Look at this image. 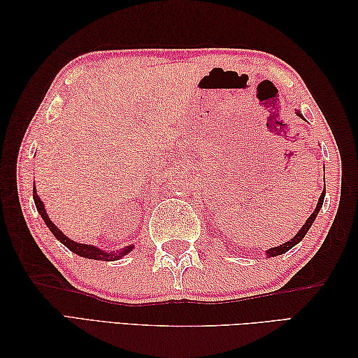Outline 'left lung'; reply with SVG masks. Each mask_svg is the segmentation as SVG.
Returning a JSON list of instances; mask_svg holds the SVG:
<instances>
[{
  "mask_svg": "<svg viewBox=\"0 0 358 358\" xmlns=\"http://www.w3.org/2000/svg\"><path fill=\"white\" fill-rule=\"evenodd\" d=\"M296 115L301 117L299 112H296ZM301 118H303V117H301ZM324 192H326V186H324V189H323V192H322V195H320V199H318V203H317V208H315V210H314V214L310 215V217L306 220V223L303 224V227H301V229L299 231V234H296L295 237H294L292 240H289L287 243H283V245H280V246H277V248H272V249H269V250H266V254H268V257H275V255H281V254H285V252H287L289 249L294 248V246L296 245V243H300L303 238H305V235L308 234L309 227L313 226V223H314V220H315L317 214H318V212H320V208L323 206Z\"/></svg>",
  "mask_w": 358,
  "mask_h": 358,
  "instance_id": "left-lung-1",
  "label": "left lung"
}]
</instances>
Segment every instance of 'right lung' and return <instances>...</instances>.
<instances>
[{
  "label": "right lung",
  "mask_w": 358,
  "mask_h": 358,
  "mask_svg": "<svg viewBox=\"0 0 358 358\" xmlns=\"http://www.w3.org/2000/svg\"><path fill=\"white\" fill-rule=\"evenodd\" d=\"M35 185V183H34ZM34 201H35V206H36V210L40 212V215L43 217L44 223L48 224V227L50 229V232L55 235L57 240H59L63 243V245L72 250V252H75L80 257H85V258H90V260H103V262H113V260H118V258H121L123 255L129 254L132 250V246H126L123 249H120L118 252H104V250L98 249L95 246H90V245H83V243H77V241H72L71 238H67L66 235L58 229V227L53 224L50 222V218L48 217V214H45V209H44V204L43 201L40 200V196L36 195V191H35V186H34Z\"/></svg>",
  "instance_id": "add662e5"
}]
</instances>
